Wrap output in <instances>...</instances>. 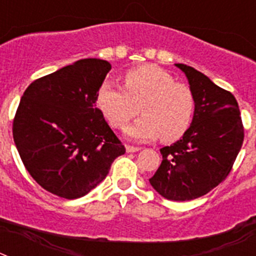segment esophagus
<instances>
[{
  "instance_id": "1",
  "label": "esophagus",
  "mask_w": 256,
  "mask_h": 256,
  "mask_svg": "<svg viewBox=\"0 0 256 256\" xmlns=\"http://www.w3.org/2000/svg\"><path fill=\"white\" fill-rule=\"evenodd\" d=\"M126 152H137V151H140L141 148H140L138 146H130V144H126Z\"/></svg>"
}]
</instances>
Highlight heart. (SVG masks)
Wrapping results in <instances>:
<instances>
[{
    "instance_id": "b5f03b06",
    "label": "heart",
    "mask_w": 256,
    "mask_h": 256,
    "mask_svg": "<svg viewBox=\"0 0 256 256\" xmlns=\"http://www.w3.org/2000/svg\"><path fill=\"white\" fill-rule=\"evenodd\" d=\"M124 90L104 83L97 92V106L110 124L124 130L140 110V118L126 130L130 138L177 141L188 130L195 114V97L184 83L176 82L158 65H141L123 76Z\"/></svg>"
}]
</instances>
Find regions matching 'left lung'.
<instances>
[{
    "label": "left lung",
    "mask_w": 256,
    "mask_h": 256,
    "mask_svg": "<svg viewBox=\"0 0 256 256\" xmlns=\"http://www.w3.org/2000/svg\"><path fill=\"white\" fill-rule=\"evenodd\" d=\"M176 65L188 79L195 114L180 141L160 148L162 162L150 183L162 198L187 201L206 195L227 178L245 134L234 94L192 66Z\"/></svg>",
    "instance_id": "1"
}]
</instances>
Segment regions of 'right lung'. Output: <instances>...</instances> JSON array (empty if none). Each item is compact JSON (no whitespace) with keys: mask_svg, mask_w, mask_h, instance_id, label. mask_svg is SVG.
<instances>
[{"mask_svg":"<svg viewBox=\"0 0 256 256\" xmlns=\"http://www.w3.org/2000/svg\"><path fill=\"white\" fill-rule=\"evenodd\" d=\"M110 62L82 58L32 82L14 118L22 162L42 188L60 198L87 195L126 148L97 108Z\"/></svg>","mask_w":256,"mask_h":256,"instance_id":"add662e5","label":"right lung"}]
</instances>
